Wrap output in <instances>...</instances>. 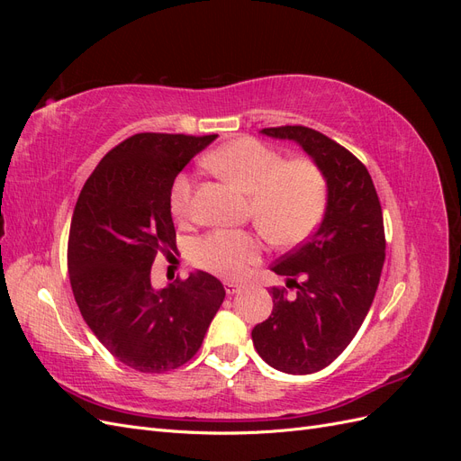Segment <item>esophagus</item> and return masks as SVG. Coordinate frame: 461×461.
Listing matches in <instances>:
<instances>
[{
	"label": "esophagus",
	"instance_id": "1",
	"mask_svg": "<svg viewBox=\"0 0 461 461\" xmlns=\"http://www.w3.org/2000/svg\"><path fill=\"white\" fill-rule=\"evenodd\" d=\"M240 288H242V285L234 283V281H227V283H225V290H227V294H229V296L236 294V292H240Z\"/></svg>",
	"mask_w": 461,
	"mask_h": 461
}]
</instances>
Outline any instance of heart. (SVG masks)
<instances>
[{"instance_id": "heart-1", "label": "heart", "mask_w": 461, "mask_h": 461, "mask_svg": "<svg viewBox=\"0 0 461 461\" xmlns=\"http://www.w3.org/2000/svg\"><path fill=\"white\" fill-rule=\"evenodd\" d=\"M207 167L249 196V213L259 229L276 244L303 240L327 207V178L308 158L285 161L281 153L254 138L221 146L205 158ZM169 203L175 217L185 219L192 209V178L173 180ZM263 244L254 232L219 229L194 244L198 267L219 276H240L259 259Z\"/></svg>"}]
</instances>
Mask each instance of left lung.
I'll list each match as a JSON object with an SVG mask.
<instances>
[{
  "mask_svg": "<svg viewBox=\"0 0 461 461\" xmlns=\"http://www.w3.org/2000/svg\"><path fill=\"white\" fill-rule=\"evenodd\" d=\"M261 132L300 144L327 178L319 229L271 267L296 292L273 286V312L252 330L271 367L308 375L344 352L371 308L384 263L383 209L366 165L329 136L300 124Z\"/></svg>",
  "mask_w": 461,
  "mask_h": 461,
  "instance_id": "left-lung-1",
  "label": "left lung"
}]
</instances>
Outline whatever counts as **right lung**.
I'll return each instance as SVG.
<instances>
[{"label": "right lung", "mask_w": 461, "mask_h": 461, "mask_svg": "<svg viewBox=\"0 0 461 461\" xmlns=\"http://www.w3.org/2000/svg\"><path fill=\"white\" fill-rule=\"evenodd\" d=\"M215 138L134 134L97 163L75 205L67 265L77 305L97 340L140 373L190 361L225 300L205 271L151 285L153 259L176 248L173 180Z\"/></svg>", "instance_id": "add662e5"}]
</instances>
